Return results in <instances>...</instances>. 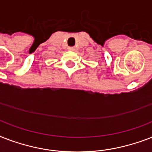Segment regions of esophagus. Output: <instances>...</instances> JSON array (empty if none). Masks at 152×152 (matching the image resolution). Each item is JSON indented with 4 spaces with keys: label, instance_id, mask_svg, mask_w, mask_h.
Returning <instances> with one entry per match:
<instances>
[{
    "label": "esophagus",
    "instance_id": "34e87169",
    "mask_svg": "<svg viewBox=\"0 0 152 152\" xmlns=\"http://www.w3.org/2000/svg\"><path fill=\"white\" fill-rule=\"evenodd\" d=\"M69 50L74 51V50H76V48H75V47H69Z\"/></svg>",
    "mask_w": 152,
    "mask_h": 152
}]
</instances>
